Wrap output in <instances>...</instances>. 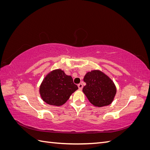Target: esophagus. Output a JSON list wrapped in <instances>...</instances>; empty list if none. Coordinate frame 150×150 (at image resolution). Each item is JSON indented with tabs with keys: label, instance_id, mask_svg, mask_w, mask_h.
I'll return each mask as SVG.
<instances>
[{
	"label": "esophagus",
	"instance_id": "esophagus-1",
	"mask_svg": "<svg viewBox=\"0 0 150 150\" xmlns=\"http://www.w3.org/2000/svg\"><path fill=\"white\" fill-rule=\"evenodd\" d=\"M78 88H79V89H80V90H81L83 89V84L82 83H79V84H78Z\"/></svg>",
	"mask_w": 150,
	"mask_h": 150
}]
</instances>
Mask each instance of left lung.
<instances>
[{
  "label": "left lung",
  "mask_w": 150,
  "mask_h": 150,
  "mask_svg": "<svg viewBox=\"0 0 150 150\" xmlns=\"http://www.w3.org/2000/svg\"><path fill=\"white\" fill-rule=\"evenodd\" d=\"M83 80L86 85L83 91L94 106H108L114 100L116 87L112 79L103 72L99 70L88 72Z\"/></svg>",
  "instance_id": "left-lung-1"
}]
</instances>
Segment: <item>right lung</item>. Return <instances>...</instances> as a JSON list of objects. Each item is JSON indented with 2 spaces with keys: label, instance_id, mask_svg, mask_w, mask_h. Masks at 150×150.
<instances>
[{
  "label": "right lung",
  "instance_id": "1",
  "mask_svg": "<svg viewBox=\"0 0 150 150\" xmlns=\"http://www.w3.org/2000/svg\"><path fill=\"white\" fill-rule=\"evenodd\" d=\"M78 89L71 76L60 69L48 73L40 84L39 93L42 100L50 105L60 106L66 103L71 95Z\"/></svg>",
  "mask_w": 150,
  "mask_h": 150
}]
</instances>
